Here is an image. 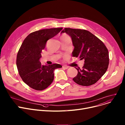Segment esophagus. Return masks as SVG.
Here are the masks:
<instances>
[{
  "instance_id": "esophagus-1",
  "label": "esophagus",
  "mask_w": 125,
  "mask_h": 125,
  "mask_svg": "<svg viewBox=\"0 0 125 125\" xmlns=\"http://www.w3.org/2000/svg\"><path fill=\"white\" fill-rule=\"evenodd\" d=\"M62 67H63V68H64V69H67L69 68L68 66H66V65L63 66Z\"/></svg>"
}]
</instances>
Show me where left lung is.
Returning <instances> with one entry per match:
<instances>
[{"mask_svg": "<svg viewBox=\"0 0 125 125\" xmlns=\"http://www.w3.org/2000/svg\"><path fill=\"white\" fill-rule=\"evenodd\" d=\"M71 38L74 50L73 57L84 59L83 69L78 71L73 81L82 86H89L96 83L107 70L109 63V52L104 44L90 31L81 29L65 28L61 32Z\"/></svg>", "mask_w": 125, "mask_h": 125, "instance_id": "8db88e82", "label": "left lung"}]
</instances>
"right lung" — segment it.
Instances as JSON below:
<instances>
[{"instance_id": "1", "label": "right lung", "mask_w": 125, "mask_h": 125, "mask_svg": "<svg viewBox=\"0 0 125 125\" xmlns=\"http://www.w3.org/2000/svg\"><path fill=\"white\" fill-rule=\"evenodd\" d=\"M63 28L44 29L31 33L22 42L16 58V66L23 81L31 88L42 90L50 85L54 70L62 66L59 64L42 65L41 53L48 40L57 35Z\"/></svg>"}]
</instances>
